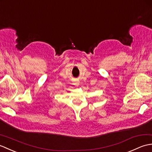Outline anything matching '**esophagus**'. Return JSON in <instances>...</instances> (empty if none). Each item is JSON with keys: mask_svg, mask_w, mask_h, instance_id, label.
Returning a JSON list of instances; mask_svg holds the SVG:
<instances>
[{"mask_svg": "<svg viewBox=\"0 0 152 152\" xmlns=\"http://www.w3.org/2000/svg\"><path fill=\"white\" fill-rule=\"evenodd\" d=\"M75 85H79V83H78V82H77V83H75Z\"/></svg>", "mask_w": 152, "mask_h": 152, "instance_id": "34e87169", "label": "esophagus"}]
</instances>
